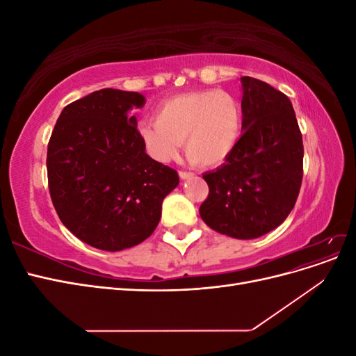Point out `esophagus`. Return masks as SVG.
<instances>
[{"label": "esophagus", "mask_w": 356, "mask_h": 356, "mask_svg": "<svg viewBox=\"0 0 356 356\" xmlns=\"http://www.w3.org/2000/svg\"><path fill=\"white\" fill-rule=\"evenodd\" d=\"M193 175V172H187V170H179V178L181 179H188V178H191Z\"/></svg>", "instance_id": "1"}]
</instances>
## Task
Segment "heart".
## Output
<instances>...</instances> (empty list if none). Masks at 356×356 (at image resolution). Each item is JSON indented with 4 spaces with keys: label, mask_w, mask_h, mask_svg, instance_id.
<instances>
[{
    "label": "heart",
    "mask_w": 356,
    "mask_h": 356,
    "mask_svg": "<svg viewBox=\"0 0 356 356\" xmlns=\"http://www.w3.org/2000/svg\"><path fill=\"white\" fill-rule=\"evenodd\" d=\"M243 126L239 99L225 90L181 93L159 105L156 122L139 124L148 153L159 161L174 159L182 141L191 163L218 166L238 145Z\"/></svg>",
    "instance_id": "obj_1"
}]
</instances>
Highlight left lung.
I'll list each match as a JSON object with an SVG mask.
<instances>
[{"mask_svg": "<svg viewBox=\"0 0 356 356\" xmlns=\"http://www.w3.org/2000/svg\"><path fill=\"white\" fill-rule=\"evenodd\" d=\"M243 134L225 163L203 174L209 195L200 204L207 225L234 239H255L281 225L303 179V139L288 96L242 77Z\"/></svg>", "mask_w": 356, "mask_h": 356, "instance_id": "1", "label": "left lung"}]
</instances>
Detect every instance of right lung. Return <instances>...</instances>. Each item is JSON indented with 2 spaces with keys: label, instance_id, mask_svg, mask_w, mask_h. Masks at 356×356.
<instances>
[{
  "label": "right lung",
  "instance_id": "1",
  "mask_svg": "<svg viewBox=\"0 0 356 356\" xmlns=\"http://www.w3.org/2000/svg\"><path fill=\"white\" fill-rule=\"evenodd\" d=\"M141 93L96 90L62 110L47 145L49 191L62 224L104 251L141 243L156 230L178 174L145 153L129 117Z\"/></svg>",
  "mask_w": 356,
  "mask_h": 356
}]
</instances>
